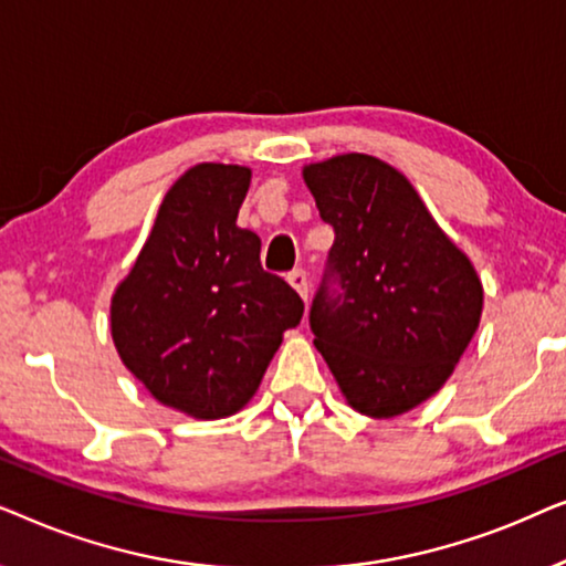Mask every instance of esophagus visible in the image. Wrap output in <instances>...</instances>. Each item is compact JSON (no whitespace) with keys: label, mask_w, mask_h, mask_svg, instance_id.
<instances>
[{"label":"esophagus","mask_w":566,"mask_h":566,"mask_svg":"<svg viewBox=\"0 0 566 566\" xmlns=\"http://www.w3.org/2000/svg\"><path fill=\"white\" fill-rule=\"evenodd\" d=\"M289 283L293 285V289L298 291V296H301V298L308 301V293H312V285H308V275H306V270H301V268L291 270V273H289Z\"/></svg>","instance_id":"esophagus-1"}]
</instances>
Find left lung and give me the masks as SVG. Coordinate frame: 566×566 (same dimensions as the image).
Here are the masks:
<instances>
[{
	"instance_id": "left-lung-1",
	"label": "left lung",
	"mask_w": 566,
	"mask_h": 566,
	"mask_svg": "<svg viewBox=\"0 0 566 566\" xmlns=\"http://www.w3.org/2000/svg\"><path fill=\"white\" fill-rule=\"evenodd\" d=\"M335 229L312 301L314 345L360 415H405L453 374L482 319V281L399 169L368 154L304 167Z\"/></svg>"
}]
</instances>
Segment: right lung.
<instances>
[{"instance_id":"obj_1","label":"right lung","mask_w":566,"mask_h":566,"mask_svg":"<svg viewBox=\"0 0 566 566\" xmlns=\"http://www.w3.org/2000/svg\"><path fill=\"white\" fill-rule=\"evenodd\" d=\"M252 172L196 165L167 190L142 254L111 304L130 374L161 405L219 420L254 397L304 301L260 265V237L237 227Z\"/></svg>"}]
</instances>
